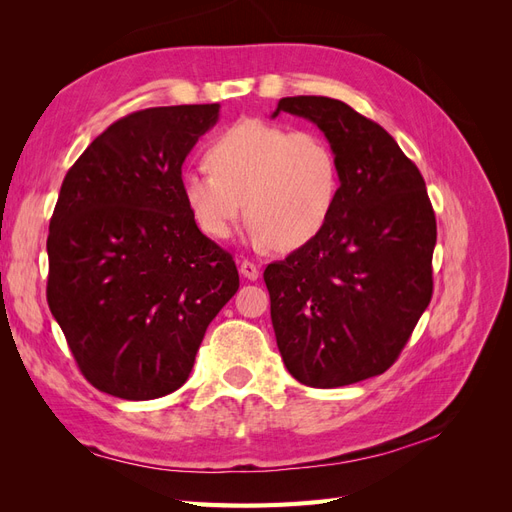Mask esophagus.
Here are the masks:
<instances>
[{"label":"esophagus","instance_id":"1","mask_svg":"<svg viewBox=\"0 0 512 512\" xmlns=\"http://www.w3.org/2000/svg\"><path fill=\"white\" fill-rule=\"evenodd\" d=\"M239 271H241V275L245 277V280H252L254 282V280H258V277H260V269L250 260H241Z\"/></svg>","mask_w":512,"mask_h":512}]
</instances>
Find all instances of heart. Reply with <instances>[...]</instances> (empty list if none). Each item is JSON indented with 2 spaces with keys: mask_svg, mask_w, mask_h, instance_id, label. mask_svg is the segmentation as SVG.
Masks as SVG:
<instances>
[{
  "mask_svg": "<svg viewBox=\"0 0 512 512\" xmlns=\"http://www.w3.org/2000/svg\"><path fill=\"white\" fill-rule=\"evenodd\" d=\"M205 162L209 171L181 175V196L209 239H228L247 211L254 241L297 250L331 220L339 164L316 132L241 119L213 138Z\"/></svg>",
  "mask_w": 512,
  "mask_h": 512,
  "instance_id": "1",
  "label": "heart"
}]
</instances>
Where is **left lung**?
I'll return each instance as SVG.
<instances>
[{"instance_id": "8db88e82", "label": "left lung", "mask_w": 512, "mask_h": 512, "mask_svg": "<svg viewBox=\"0 0 512 512\" xmlns=\"http://www.w3.org/2000/svg\"><path fill=\"white\" fill-rule=\"evenodd\" d=\"M309 119L339 164L320 235L265 269L277 348L292 378L335 389L380 376L431 301L436 215L421 170L376 121L342 100L294 96L275 113Z\"/></svg>"}]
</instances>
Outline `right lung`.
<instances>
[{
    "mask_svg": "<svg viewBox=\"0 0 512 512\" xmlns=\"http://www.w3.org/2000/svg\"><path fill=\"white\" fill-rule=\"evenodd\" d=\"M220 104L156 106L108 126L61 183L46 301L98 391L145 401L188 380L239 288L232 256L181 196V166Z\"/></svg>",
    "mask_w": 512,
    "mask_h": 512,
    "instance_id": "add662e5",
    "label": "right lung"
}]
</instances>
